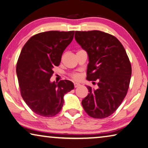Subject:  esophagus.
Here are the masks:
<instances>
[{
    "label": "esophagus",
    "instance_id": "obj_1",
    "mask_svg": "<svg viewBox=\"0 0 148 148\" xmlns=\"http://www.w3.org/2000/svg\"><path fill=\"white\" fill-rule=\"evenodd\" d=\"M74 88H77V87H78L80 86V84H79V83H74Z\"/></svg>",
    "mask_w": 148,
    "mask_h": 148
}]
</instances>
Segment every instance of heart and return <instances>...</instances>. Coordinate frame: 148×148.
Listing matches in <instances>:
<instances>
[{"instance_id":"obj_1","label":"heart","mask_w":148,"mask_h":148,"mask_svg":"<svg viewBox=\"0 0 148 148\" xmlns=\"http://www.w3.org/2000/svg\"><path fill=\"white\" fill-rule=\"evenodd\" d=\"M72 77L74 79H78L79 78V74L75 73L72 75Z\"/></svg>"}]
</instances>
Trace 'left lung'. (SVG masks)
Segmentation results:
<instances>
[{
    "instance_id": "left-lung-1",
    "label": "left lung",
    "mask_w": 148,
    "mask_h": 148,
    "mask_svg": "<svg viewBox=\"0 0 148 148\" xmlns=\"http://www.w3.org/2000/svg\"><path fill=\"white\" fill-rule=\"evenodd\" d=\"M75 39L88 53L87 79L98 81L97 90L82 101L84 109L95 119H104L120 106L127 93L132 68L123 45L115 37L93 30L75 32Z\"/></svg>"
}]
</instances>
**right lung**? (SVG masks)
Instances as JSON below:
<instances>
[{
	"label": "right lung",
	"mask_w": 148,
	"mask_h": 148,
	"mask_svg": "<svg viewBox=\"0 0 148 148\" xmlns=\"http://www.w3.org/2000/svg\"><path fill=\"white\" fill-rule=\"evenodd\" d=\"M74 31H49L32 36L21 51L16 73L21 95L35 113L51 117L60 111L64 95L74 84L64 79L51 82L53 68L59 66L62 55L71 43Z\"/></svg>",
	"instance_id": "1"
}]
</instances>
